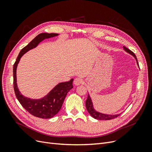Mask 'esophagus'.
Wrapping results in <instances>:
<instances>
[{"label": "esophagus", "instance_id": "1", "mask_svg": "<svg viewBox=\"0 0 152 152\" xmlns=\"http://www.w3.org/2000/svg\"><path fill=\"white\" fill-rule=\"evenodd\" d=\"M82 82H83V80L80 78H76V79H75L73 83H74L75 86H79L80 84H82Z\"/></svg>", "mask_w": 152, "mask_h": 152}]
</instances>
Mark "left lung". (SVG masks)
Returning <instances> with one entry per match:
<instances>
[{
  "label": "left lung",
  "mask_w": 152,
  "mask_h": 152,
  "mask_svg": "<svg viewBox=\"0 0 152 152\" xmlns=\"http://www.w3.org/2000/svg\"><path fill=\"white\" fill-rule=\"evenodd\" d=\"M123 48H124V49L125 50L127 53H129L130 54L132 55V56H134V58L136 59V60L137 65L139 66V64H138V62H137V59L136 58L135 54L132 51H131L130 49H129L127 48H126L125 46H124ZM86 107L87 110L88 111L89 113L91 115V117H93V118H94L96 119H98V120H105V121L111 120V119L117 118L118 116H119L121 115V114L108 115V114H104V113H100V112L96 111L93 107V102H92L91 96H89V94H88V95H87V98L86 101Z\"/></svg>",
  "instance_id": "obj_1"
}]
</instances>
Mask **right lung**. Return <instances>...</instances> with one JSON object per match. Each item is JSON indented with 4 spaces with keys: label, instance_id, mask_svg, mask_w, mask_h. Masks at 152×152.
<instances>
[{
    "label": "right lung",
    "instance_id": "right-lung-1",
    "mask_svg": "<svg viewBox=\"0 0 152 152\" xmlns=\"http://www.w3.org/2000/svg\"><path fill=\"white\" fill-rule=\"evenodd\" d=\"M58 35V34L48 33L39 34L26 46L21 50L13 66L14 90L18 100L22 107L32 115L41 118H52L59 112L68 91L73 88V79H72L70 81L59 83L42 98L38 99H30L23 96L18 89L16 83V68L21 58L25 53L36 48L43 40L54 37Z\"/></svg>",
    "mask_w": 152,
    "mask_h": 152
}]
</instances>
